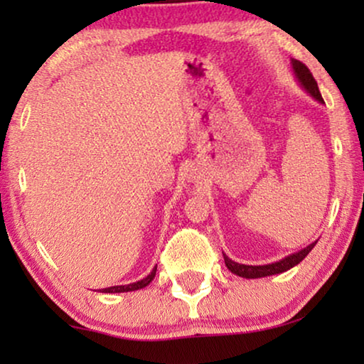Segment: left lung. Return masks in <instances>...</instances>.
I'll list each match as a JSON object with an SVG mask.
<instances>
[{"instance_id": "8db88e82", "label": "left lung", "mask_w": 364, "mask_h": 364, "mask_svg": "<svg viewBox=\"0 0 364 364\" xmlns=\"http://www.w3.org/2000/svg\"><path fill=\"white\" fill-rule=\"evenodd\" d=\"M290 66H291V71H293V76L300 84V87L305 91L306 94H310V96L318 101L320 104H325L323 102V97L320 94V89H318V84L315 81V77L311 76L310 69H308L305 64L296 61V59H290ZM316 242H311L310 245H306L305 248H301V250H298L295 253H290V255L283 257L282 260L278 262H272V263H267V265H245V263H238V262H233L232 258H228L225 253H223V260H225V265L228 270L232 273H235L237 277H242V278H248V280H252V278H263V277H272V275H278V273H283L287 270H290V268L296 267L298 263H300L303 258H305L308 253L313 250V247L316 245Z\"/></svg>"}]
</instances>
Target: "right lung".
I'll list each match as a JSON object with an SVG mask.
<instances>
[{"label":"right lung","mask_w":364,"mask_h":364,"mask_svg":"<svg viewBox=\"0 0 364 364\" xmlns=\"http://www.w3.org/2000/svg\"><path fill=\"white\" fill-rule=\"evenodd\" d=\"M156 272H157V265L152 268V272L149 273L146 278H142V280L139 282H134V283H129V285H116V287H107V288H101V293H126V291H136V290H141V288H146L149 283L154 280V277H156Z\"/></svg>","instance_id":"add662e5"}]
</instances>
